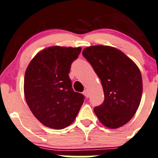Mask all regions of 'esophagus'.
Returning <instances> with one entry per match:
<instances>
[{"label":"esophagus","instance_id":"34e87169","mask_svg":"<svg viewBox=\"0 0 158 158\" xmlns=\"http://www.w3.org/2000/svg\"><path fill=\"white\" fill-rule=\"evenodd\" d=\"M83 95H85V96L86 97V98H89V95H90V94H89V92L88 89H85V90H84Z\"/></svg>","mask_w":158,"mask_h":158}]
</instances>
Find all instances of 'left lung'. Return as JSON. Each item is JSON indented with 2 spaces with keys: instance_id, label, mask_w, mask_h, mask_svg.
Wrapping results in <instances>:
<instances>
[{
  "instance_id": "8db88e82",
  "label": "left lung",
  "mask_w": 158,
  "mask_h": 158,
  "mask_svg": "<svg viewBox=\"0 0 158 158\" xmlns=\"http://www.w3.org/2000/svg\"><path fill=\"white\" fill-rule=\"evenodd\" d=\"M82 55L99 77L105 95L103 103L94 112L107 128L123 126L141 102L143 84L139 68L122 51L110 46L88 47Z\"/></svg>"
}]
</instances>
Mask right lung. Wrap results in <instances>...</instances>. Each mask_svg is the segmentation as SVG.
<instances>
[{"mask_svg": "<svg viewBox=\"0 0 158 158\" xmlns=\"http://www.w3.org/2000/svg\"><path fill=\"white\" fill-rule=\"evenodd\" d=\"M81 47H49L37 52L25 72L23 91L30 111L48 128L63 129L76 119L84 96L72 89L69 73Z\"/></svg>", "mask_w": 158, "mask_h": 158, "instance_id": "1", "label": "right lung"}]
</instances>
